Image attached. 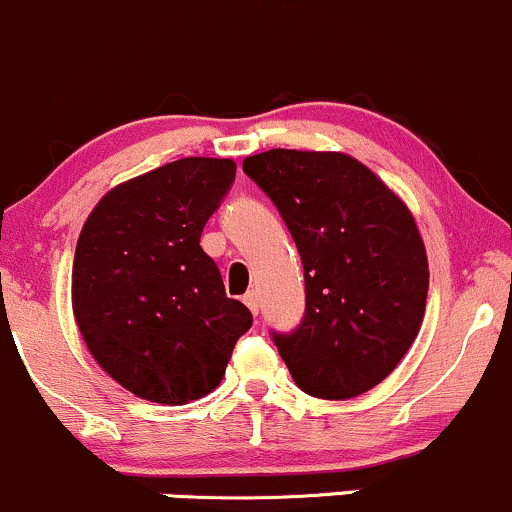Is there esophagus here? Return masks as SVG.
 Segmentation results:
<instances>
[{"label":"esophagus","mask_w":512,"mask_h":512,"mask_svg":"<svg viewBox=\"0 0 512 512\" xmlns=\"http://www.w3.org/2000/svg\"><path fill=\"white\" fill-rule=\"evenodd\" d=\"M244 304H246V307L251 309V312L258 314V295H256L254 290H249V292H246V295H244Z\"/></svg>","instance_id":"1"}]
</instances>
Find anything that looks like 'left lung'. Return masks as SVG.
<instances>
[{"label": "left lung", "instance_id": "1", "mask_svg": "<svg viewBox=\"0 0 512 512\" xmlns=\"http://www.w3.org/2000/svg\"><path fill=\"white\" fill-rule=\"evenodd\" d=\"M290 229L304 266V319L273 333L302 392L350 399L377 387L416 341L428 256L394 191L343 152L268 149L244 159Z\"/></svg>", "mask_w": 512, "mask_h": 512}]
</instances>
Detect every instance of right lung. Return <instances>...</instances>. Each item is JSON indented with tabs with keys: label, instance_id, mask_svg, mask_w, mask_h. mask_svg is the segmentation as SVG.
Here are the masks:
<instances>
[{
	"label": "right lung",
	"instance_id": "right-lung-1",
	"mask_svg": "<svg viewBox=\"0 0 512 512\" xmlns=\"http://www.w3.org/2000/svg\"><path fill=\"white\" fill-rule=\"evenodd\" d=\"M234 174L232 159H179L120 183L86 217L74 319L96 363L140 399L181 406L210 394L251 329L200 246Z\"/></svg>",
	"mask_w": 512,
	"mask_h": 512
}]
</instances>
